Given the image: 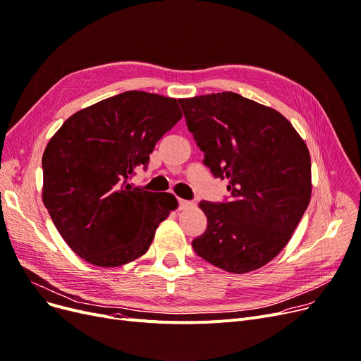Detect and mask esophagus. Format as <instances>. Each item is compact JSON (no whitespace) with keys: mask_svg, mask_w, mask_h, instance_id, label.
<instances>
[{"mask_svg":"<svg viewBox=\"0 0 361 361\" xmlns=\"http://www.w3.org/2000/svg\"><path fill=\"white\" fill-rule=\"evenodd\" d=\"M193 205H195V203L190 202V200H184V199H180V200H178L180 209H189V208H192Z\"/></svg>","mask_w":361,"mask_h":361,"instance_id":"34e87169","label":"esophagus"}]
</instances>
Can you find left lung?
<instances>
[{
    "label": "left lung",
    "instance_id": "8db88e82",
    "mask_svg": "<svg viewBox=\"0 0 361 361\" xmlns=\"http://www.w3.org/2000/svg\"><path fill=\"white\" fill-rule=\"evenodd\" d=\"M187 128L230 200H202L208 227L195 252L228 273L270 262L290 240L311 197V159L301 135L277 111L224 91L178 100Z\"/></svg>",
    "mask_w": 361,
    "mask_h": 361
}]
</instances>
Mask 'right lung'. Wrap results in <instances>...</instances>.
Listing matches in <instances>:
<instances>
[{
  "label": "right lung",
  "mask_w": 361,
  "mask_h": 361,
  "mask_svg": "<svg viewBox=\"0 0 361 361\" xmlns=\"http://www.w3.org/2000/svg\"><path fill=\"white\" fill-rule=\"evenodd\" d=\"M178 102L125 91L68 118L42 154V202L76 255L118 267L147 252L158 226L178 202L128 184L181 119Z\"/></svg>",
  "instance_id": "right-lung-1"
}]
</instances>
